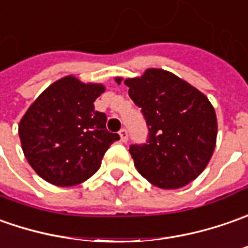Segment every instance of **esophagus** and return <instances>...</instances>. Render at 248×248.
<instances>
[{"instance_id": "esophagus-1", "label": "esophagus", "mask_w": 248, "mask_h": 248, "mask_svg": "<svg viewBox=\"0 0 248 248\" xmlns=\"http://www.w3.org/2000/svg\"><path fill=\"white\" fill-rule=\"evenodd\" d=\"M119 137H121L122 142H126L127 141V130L126 129H121L119 130Z\"/></svg>"}]
</instances>
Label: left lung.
<instances>
[{
	"instance_id": "left-lung-1",
	"label": "left lung",
	"mask_w": 248,
	"mask_h": 248,
	"mask_svg": "<svg viewBox=\"0 0 248 248\" xmlns=\"http://www.w3.org/2000/svg\"><path fill=\"white\" fill-rule=\"evenodd\" d=\"M122 79L115 78L118 83ZM124 85L150 130L147 144L129 150L137 171L162 189L183 188L213 156L217 142L214 107L201 90L162 68L126 78Z\"/></svg>"
}]
</instances>
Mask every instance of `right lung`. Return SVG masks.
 Masks as SVG:
<instances>
[{
    "mask_svg": "<svg viewBox=\"0 0 248 248\" xmlns=\"http://www.w3.org/2000/svg\"><path fill=\"white\" fill-rule=\"evenodd\" d=\"M101 83H83L74 75L53 82L31 104L19 124L22 150L34 171L57 186L86 181L116 133L106 127L107 116L94 109L104 93Z\"/></svg>",
    "mask_w": 248,
    "mask_h": 248,
    "instance_id": "add662e5",
    "label": "right lung"
}]
</instances>
